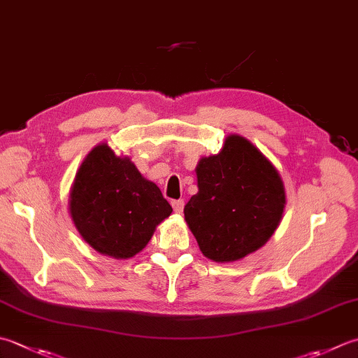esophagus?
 I'll return each mask as SVG.
<instances>
[{
	"mask_svg": "<svg viewBox=\"0 0 358 358\" xmlns=\"http://www.w3.org/2000/svg\"><path fill=\"white\" fill-rule=\"evenodd\" d=\"M172 208H173L175 213L181 214V213H183V208H185V201L183 200H173L172 201Z\"/></svg>",
	"mask_w": 358,
	"mask_h": 358,
	"instance_id": "34e87169",
	"label": "esophagus"
}]
</instances>
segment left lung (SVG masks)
I'll return each mask as SVG.
<instances>
[{
  "mask_svg": "<svg viewBox=\"0 0 358 358\" xmlns=\"http://www.w3.org/2000/svg\"><path fill=\"white\" fill-rule=\"evenodd\" d=\"M199 192L185 206V220L208 259L239 261L275 233L285 206L281 175L262 152L239 135L220 153L197 164Z\"/></svg>",
  "mask_w": 358,
  "mask_h": 358,
  "instance_id": "8db88e82",
  "label": "left lung"
}]
</instances>
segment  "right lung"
<instances>
[{
	"label": "right lung",
	"instance_id": "right-lung-1",
	"mask_svg": "<svg viewBox=\"0 0 358 358\" xmlns=\"http://www.w3.org/2000/svg\"><path fill=\"white\" fill-rule=\"evenodd\" d=\"M171 213L159 187L107 144L88 153L69 192V214L83 241L115 259L139 253Z\"/></svg>",
	"mask_w": 358,
	"mask_h": 358
}]
</instances>
